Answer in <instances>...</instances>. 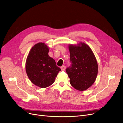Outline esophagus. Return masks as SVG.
I'll use <instances>...</instances> for the list:
<instances>
[{"instance_id":"34e87169","label":"esophagus","mask_w":123,"mask_h":123,"mask_svg":"<svg viewBox=\"0 0 123 123\" xmlns=\"http://www.w3.org/2000/svg\"><path fill=\"white\" fill-rule=\"evenodd\" d=\"M61 70H62V71H64V70H65L66 69V66L63 65V66H62L61 67Z\"/></svg>"}]
</instances>
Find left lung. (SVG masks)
I'll use <instances>...</instances> for the list:
<instances>
[{
  "mask_svg": "<svg viewBox=\"0 0 123 123\" xmlns=\"http://www.w3.org/2000/svg\"><path fill=\"white\" fill-rule=\"evenodd\" d=\"M69 46L71 65L66 68L71 85L79 91L91 87L98 74V64L91 49L85 43Z\"/></svg>",
  "mask_w": 123,
  "mask_h": 123,
  "instance_id": "8db88e82",
  "label": "left lung"
}]
</instances>
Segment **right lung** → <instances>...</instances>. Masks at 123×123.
Masks as SVG:
<instances>
[{
  "label": "right lung",
  "instance_id": "obj_1",
  "mask_svg": "<svg viewBox=\"0 0 123 123\" xmlns=\"http://www.w3.org/2000/svg\"><path fill=\"white\" fill-rule=\"evenodd\" d=\"M49 48L44 43L35 44L31 48L26 62V71L30 80L42 88L49 87L61 70L48 55Z\"/></svg>",
  "mask_w": 123,
  "mask_h": 123
}]
</instances>
